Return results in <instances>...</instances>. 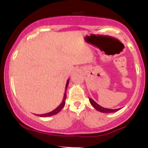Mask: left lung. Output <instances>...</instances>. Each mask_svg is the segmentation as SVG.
Listing matches in <instances>:
<instances>
[{
	"instance_id": "8db88e82",
	"label": "left lung",
	"mask_w": 148,
	"mask_h": 148,
	"mask_svg": "<svg viewBox=\"0 0 148 148\" xmlns=\"http://www.w3.org/2000/svg\"><path fill=\"white\" fill-rule=\"evenodd\" d=\"M89 101L92 106L94 107L96 110H97L98 111L101 112V113H114V112H116L120 110V108H118V109H111V108H103V107L101 106L100 105L98 104L97 103H96L95 101H94L92 99L89 97Z\"/></svg>"
}]
</instances>
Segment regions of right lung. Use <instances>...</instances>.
<instances>
[{"mask_svg": "<svg viewBox=\"0 0 148 148\" xmlns=\"http://www.w3.org/2000/svg\"><path fill=\"white\" fill-rule=\"evenodd\" d=\"M69 79L67 80V84H66V87H65V91H64V97H63V100H62V103H60V105H59L57 107L56 109H54L53 111L49 112V113H45V114H41V115H37L38 116L40 117H42V118H47V117H50V116H52V115H54L56 114H57L58 113H59L61 111V109H62V108H63V106H64V104H65V99H66V90H67V86H68V84H69Z\"/></svg>", "mask_w": 148, "mask_h": 148, "instance_id": "add662e5", "label": "right lung"}]
</instances>
